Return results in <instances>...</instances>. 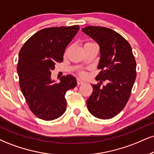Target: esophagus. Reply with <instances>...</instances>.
Instances as JSON below:
<instances>
[{
  "label": "esophagus",
  "instance_id": "34e87169",
  "mask_svg": "<svg viewBox=\"0 0 154 154\" xmlns=\"http://www.w3.org/2000/svg\"><path fill=\"white\" fill-rule=\"evenodd\" d=\"M84 83V81L81 80L80 79H77V84L78 85H82Z\"/></svg>",
  "mask_w": 154,
  "mask_h": 154
}]
</instances>
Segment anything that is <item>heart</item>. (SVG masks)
<instances>
[{
	"label": "heart",
	"mask_w": 154,
	"mask_h": 154,
	"mask_svg": "<svg viewBox=\"0 0 154 154\" xmlns=\"http://www.w3.org/2000/svg\"><path fill=\"white\" fill-rule=\"evenodd\" d=\"M87 43H90V42ZM79 75H81V76H82V77L85 76V75H86V73H85V71H79Z\"/></svg>",
	"instance_id": "heart-1"
}]
</instances>
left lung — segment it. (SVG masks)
<instances>
[{
    "mask_svg": "<svg viewBox=\"0 0 154 154\" xmlns=\"http://www.w3.org/2000/svg\"><path fill=\"white\" fill-rule=\"evenodd\" d=\"M82 31L100 46V58L96 76L99 83L92 85L93 92L86 100L89 112L100 119H112L126 105L136 78V63L131 47L122 35L100 26H86Z\"/></svg>",
    "mask_w": 154,
    "mask_h": 154,
    "instance_id": "obj_1",
    "label": "left lung"
}]
</instances>
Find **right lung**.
<instances>
[{
	"mask_svg": "<svg viewBox=\"0 0 154 154\" xmlns=\"http://www.w3.org/2000/svg\"><path fill=\"white\" fill-rule=\"evenodd\" d=\"M79 30L77 25L44 28L32 35L20 50L19 85L28 107L39 119L51 121L61 116L66 109V93L76 86L73 75H63L56 83L51 75L56 63L63 61L66 46Z\"/></svg>",
	"mask_w": 154,
	"mask_h": 154,
	"instance_id": "obj_1",
	"label": "right lung"
}]
</instances>
